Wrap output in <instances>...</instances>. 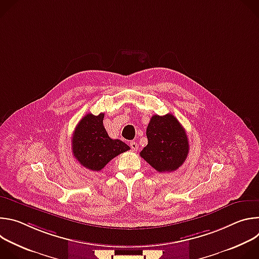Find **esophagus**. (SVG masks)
<instances>
[{
  "label": "esophagus",
  "instance_id": "34e87169",
  "mask_svg": "<svg viewBox=\"0 0 259 259\" xmlns=\"http://www.w3.org/2000/svg\"><path fill=\"white\" fill-rule=\"evenodd\" d=\"M130 146H131V149L134 151V152H136L137 150H138V144L135 142V141H130Z\"/></svg>",
  "mask_w": 259,
  "mask_h": 259
}]
</instances>
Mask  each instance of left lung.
<instances>
[{"mask_svg":"<svg viewBox=\"0 0 259 259\" xmlns=\"http://www.w3.org/2000/svg\"><path fill=\"white\" fill-rule=\"evenodd\" d=\"M146 137L149 142L140 152V157L158 172L175 171L186 161L190 147L188 135L173 115L153 116Z\"/></svg>","mask_w":259,"mask_h":259,"instance_id":"obj_1","label":"left lung"}]
</instances>
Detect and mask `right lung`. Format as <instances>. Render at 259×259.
Segmentation results:
<instances>
[{
	"mask_svg": "<svg viewBox=\"0 0 259 259\" xmlns=\"http://www.w3.org/2000/svg\"><path fill=\"white\" fill-rule=\"evenodd\" d=\"M104 114H87L78 123L72 134V154L79 163L92 171H100L104 166L130 147L120 139H112L104 126Z\"/></svg>",
	"mask_w": 259,
	"mask_h": 259,
	"instance_id": "add662e5",
	"label": "right lung"
}]
</instances>
